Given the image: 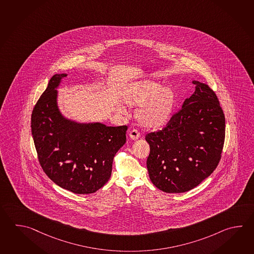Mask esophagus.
Masks as SVG:
<instances>
[{
    "label": "esophagus",
    "instance_id": "esophagus-1",
    "mask_svg": "<svg viewBox=\"0 0 254 254\" xmlns=\"http://www.w3.org/2000/svg\"><path fill=\"white\" fill-rule=\"evenodd\" d=\"M140 133L136 129H132L129 131V137L132 140H137L139 138Z\"/></svg>",
    "mask_w": 254,
    "mask_h": 254
}]
</instances>
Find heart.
Wrapping results in <instances>:
<instances>
[{
    "label": "heart",
    "mask_w": 254,
    "mask_h": 254,
    "mask_svg": "<svg viewBox=\"0 0 254 254\" xmlns=\"http://www.w3.org/2000/svg\"><path fill=\"white\" fill-rule=\"evenodd\" d=\"M122 97L128 106H140L135 119L141 126L149 129H158L165 127L176 109L175 90L154 80H142L130 84L125 88ZM118 109L121 112L126 110L121 105Z\"/></svg>",
    "instance_id": "1"
}]
</instances>
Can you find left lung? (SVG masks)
<instances>
[{
	"instance_id": "obj_1",
	"label": "left lung",
	"mask_w": 254,
	"mask_h": 254,
	"mask_svg": "<svg viewBox=\"0 0 254 254\" xmlns=\"http://www.w3.org/2000/svg\"><path fill=\"white\" fill-rule=\"evenodd\" d=\"M164 129L145 135L150 145L146 167L161 191L185 192L200 185L217 167L225 136V118L215 93L204 83Z\"/></svg>"
}]
</instances>
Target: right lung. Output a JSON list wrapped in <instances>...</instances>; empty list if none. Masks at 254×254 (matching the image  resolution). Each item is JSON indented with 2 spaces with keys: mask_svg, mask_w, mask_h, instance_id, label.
Masks as SVG:
<instances>
[{
  "mask_svg": "<svg viewBox=\"0 0 254 254\" xmlns=\"http://www.w3.org/2000/svg\"><path fill=\"white\" fill-rule=\"evenodd\" d=\"M66 73L55 74L31 114L38 158L49 178L74 193L98 191L109 181L113 159L126 143L127 126L80 123L59 109L57 88Z\"/></svg>",
  "mask_w": 254,
  "mask_h": 254,
  "instance_id": "1",
  "label": "right lung"
}]
</instances>
